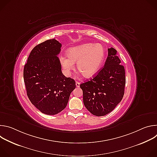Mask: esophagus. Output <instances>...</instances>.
<instances>
[{
	"mask_svg": "<svg viewBox=\"0 0 157 157\" xmlns=\"http://www.w3.org/2000/svg\"><path fill=\"white\" fill-rule=\"evenodd\" d=\"M76 86L77 87H79L80 86V82H78V81H76Z\"/></svg>",
	"mask_w": 157,
	"mask_h": 157,
	"instance_id": "34e87169",
	"label": "esophagus"
}]
</instances>
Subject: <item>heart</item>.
<instances>
[{"label": "heart", "mask_w": 157, "mask_h": 157, "mask_svg": "<svg viewBox=\"0 0 157 157\" xmlns=\"http://www.w3.org/2000/svg\"><path fill=\"white\" fill-rule=\"evenodd\" d=\"M67 56L59 57V62L64 73L70 76L77 68L86 78H91L98 73L105 57L104 47L100 43H84L70 47L67 50Z\"/></svg>", "instance_id": "obj_1"}]
</instances>
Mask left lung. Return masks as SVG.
Wrapping results in <instances>:
<instances>
[{
	"label": "left lung",
	"mask_w": 157,
	"mask_h": 157,
	"mask_svg": "<svg viewBox=\"0 0 157 157\" xmlns=\"http://www.w3.org/2000/svg\"><path fill=\"white\" fill-rule=\"evenodd\" d=\"M125 85L124 67L121 64L116 50L109 48L103 68L90 81L80 84L86 108L94 116L107 115L122 99Z\"/></svg>",
	"instance_id": "1"
}]
</instances>
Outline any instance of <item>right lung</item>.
<instances>
[{
	"label": "right lung",
	"instance_id": "right-lung-1",
	"mask_svg": "<svg viewBox=\"0 0 157 157\" xmlns=\"http://www.w3.org/2000/svg\"><path fill=\"white\" fill-rule=\"evenodd\" d=\"M61 44L55 38L33 48L24 66L27 94L41 113L55 115L67 105L76 87L75 81L63 75L59 59Z\"/></svg>",
	"mask_w": 157,
	"mask_h": 157
}]
</instances>
